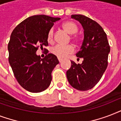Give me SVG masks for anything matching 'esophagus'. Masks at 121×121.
<instances>
[{"label": "esophagus", "instance_id": "1", "mask_svg": "<svg viewBox=\"0 0 121 121\" xmlns=\"http://www.w3.org/2000/svg\"><path fill=\"white\" fill-rule=\"evenodd\" d=\"M58 61H59V62H60V63L61 62V61H62L63 59L60 58H58Z\"/></svg>", "mask_w": 121, "mask_h": 121}]
</instances>
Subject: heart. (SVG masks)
Masks as SVG:
<instances>
[{
    "label": "heart",
    "mask_w": 121,
    "mask_h": 121,
    "mask_svg": "<svg viewBox=\"0 0 121 121\" xmlns=\"http://www.w3.org/2000/svg\"><path fill=\"white\" fill-rule=\"evenodd\" d=\"M62 27L65 29V31L70 35L75 34L78 31L77 26L76 25V24L71 21L65 22L62 24ZM71 38L73 40H75L76 39L75 36H72ZM53 39H54V29L53 28H51L48 33L47 40L48 43H51L53 41ZM73 51L74 48L71 44H68V45L56 44L51 49V53L60 58H65L70 54L73 53Z\"/></svg>",
    "instance_id": "obj_1"
}]
</instances>
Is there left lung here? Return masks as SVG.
Masks as SVG:
<instances>
[{
  "label": "left lung",
  "mask_w": 121,
  "mask_h": 121,
  "mask_svg": "<svg viewBox=\"0 0 121 121\" xmlns=\"http://www.w3.org/2000/svg\"><path fill=\"white\" fill-rule=\"evenodd\" d=\"M71 17L78 21L84 29L81 49L76 54L83 61L82 64L71 61L72 66L66 72V77L73 88L86 91L99 82L106 70L110 46L106 33L97 22L80 14L72 15Z\"/></svg>",
  "instance_id": "left-lung-1"
}]
</instances>
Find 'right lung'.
Here are the masks:
<instances>
[{"label": "right lung", "mask_w": 121, "mask_h": 121, "mask_svg": "<svg viewBox=\"0 0 121 121\" xmlns=\"http://www.w3.org/2000/svg\"><path fill=\"white\" fill-rule=\"evenodd\" d=\"M60 19L46 15L31 16L19 24L10 35L9 61L18 83L29 92H43L51 83V73L59 61L48 50L43 58L36 53L39 48L48 46V33Z\"/></svg>", "instance_id": "right-lung-1"}]
</instances>
